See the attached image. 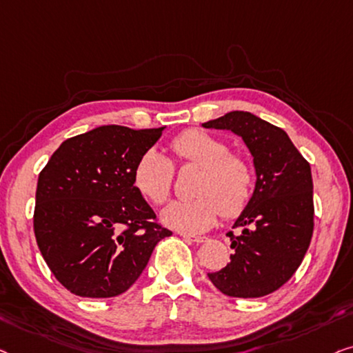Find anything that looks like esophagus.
<instances>
[{
	"mask_svg": "<svg viewBox=\"0 0 353 353\" xmlns=\"http://www.w3.org/2000/svg\"><path fill=\"white\" fill-rule=\"evenodd\" d=\"M182 238H185V239H188V241H192V243H196V244L206 243V241H208V236H194V234H182Z\"/></svg>",
	"mask_w": 353,
	"mask_h": 353,
	"instance_id": "esophagus-1",
	"label": "esophagus"
}]
</instances>
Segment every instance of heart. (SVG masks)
<instances>
[{"instance_id":"b5f03b06","label":"heart","mask_w":353,"mask_h":353,"mask_svg":"<svg viewBox=\"0 0 353 353\" xmlns=\"http://www.w3.org/2000/svg\"><path fill=\"white\" fill-rule=\"evenodd\" d=\"M176 160L201 170L193 194L196 198L172 201L161 210V222L181 233H199L212 227L219 217H234L254 192V168L241 155L231 154L223 139L201 130L182 133L171 143ZM174 166L166 155L149 149L141 155L133 171L136 190L152 204H163L170 196Z\"/></svg>"}]
</instances>
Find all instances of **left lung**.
<instances>
[{
  "instance_id": "left-lung-1",
  "label": "left lung",
  "mask_w": 353,
  "mask_h": 353,
  "mask_svg": "<svg viewBox=\"0 0 353 353\" xmlns=\"http://www.w3.org/2000/svg\"><path fill=\"white\" fill-rule=\"evenodd\" d=\"M243 138L254 157L255 188L228 233L231 261L208 277L223 294L260 298L290 279L306 255L314 231L312 174L309 163L282 128L244 110L203 123Z\"/></svg>"
}]
</instances>
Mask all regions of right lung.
Instances as JSON below:
<instances>
[{"instance_id": "right-lung-1", "label": "right lung", "mask_w": 353, "mask_h": 353, "mask_svg": "<svg viewBox=\"0 0 353 353\" xmlns=\"http://www.w3.org/2000/svg\"><path fill=\"white\" fill-rule=\"evenodd\" d=\"M165 130L103 125L66 139L41 171L34 236L63 287L112 298L143 274L155 245L172 234L133 182L141 155Z\"/></svg>"}]
</instances>
